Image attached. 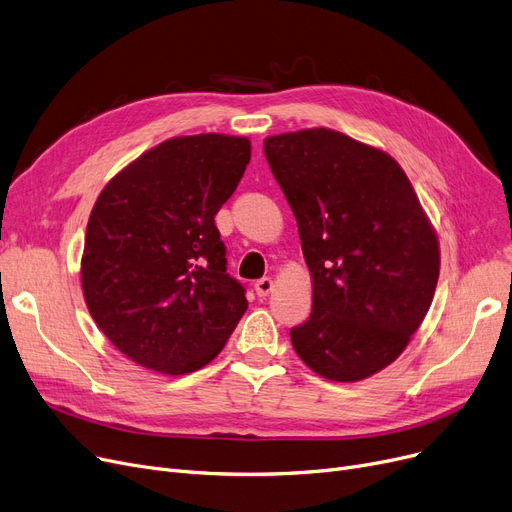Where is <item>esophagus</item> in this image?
Instances as JSON below:
<instances>
[{
    "instance_id": "1",
    "label": "esophagus",
    "mask_w": 512,
    "mask_h": 512,
    "mask_svg": "<svg viewBox=\"0 0 512 512\" xmlns=\"http://www.w3.org/2000/svg\"><path fill=\"white\" fill-rule=\"evenodd\" d=\"M274 291V280L272 278H261L255 282V293L257 297H268Z\"/></svg>"
}]
</instances>
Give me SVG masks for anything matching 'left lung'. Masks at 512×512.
I'll return each instance as SVG.
<instances>
[{"label":"left lung","mask_w":512,"mask_h":512,"mask_svg":"<svg viewBox=\"0 0 512 512\" xmlns=\"http://www.w3.org/2000/svg\"><path fill=\"white\" fill-rule=\"evenodd\" d=\"M291 205L314 286L299 358L328 381L387 368L425 320L439 242L404 169L387 152L326 127L263 140Z\"/></svg>","instance_id":"1"}]
</instances>
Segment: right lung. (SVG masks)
I'll return each instance as SVG.
<instances>
[{
	"instance_id": "1",
	"label": "right lung",
	"mask_w": 512,
	"mask_h": 512,
	"mask_svg": "<svg viewBox=\"0 0 512 512\" xmlns=\"http://www.w3.org/2000/svg\"><path fill=\"white\" fill-rule=\"evenodd\" d=\"M251 142L198 133L161 142L119 171L87 221L81 286L106 339L136 364L188 374L224 349L249 303L226 272L215 215Z\"/></svg>"
}]
</instances>
